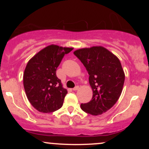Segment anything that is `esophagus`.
I'll return each instance as SVG.
<instances>
[{"instance_id":"esophagus-1","label":"esophagus","mask_w":149,"mask_h":149,"mask_svg":"<svg viewBox=\"0 0 149 149\" xmlns=\"http://www.w3.org/2000/svg\"><path fill=\"white\" fill-rule=\"evenodd\" d=\"M78 89H79V86H78V85H77V86L75 87L74 88H73V91H76V90H78Z\"/></svg>"}]
</instances>
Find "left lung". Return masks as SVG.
I'll return each mask as SVG.
<instances>
[{
  "label": "left lung",
  "instance_id": "left-lung-1",
  "mask_svg": "<svg viewBox=\"0 0 149 149\" xmlns=\"http://www.w3.org/2000/svg\"><path fill=\"white\" fill-rule=\"evenodd\" d=\"M73 54L89 74L93 95L91 101L80 104L83 111L93 116L107 112L116 103L123 91L125 73L118 58L102 46L82 48Z\"/></svg>",
  "mask_w": 149,
  "mask_h": 149
}]
</instances>
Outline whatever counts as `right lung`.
<instances>
[{
    "instance_id": "add662e5",
    "label": "right lung",
    "mask_w": 149,
    "mask_h": 149,
    "mask_svg": "<svg viewBox=\"0 0 149 149\" xmlns=\"http://www.w3.org/2000/svg\"><path fill=\"white\" fill-rule=\"evenodd\" d=\"M72 47L50 45L27 63L23 76L24 88L33 107L42 113H52L62 107L67 90L62 87L56 71L63 57Z\"/></svg>"
}]
</instances>
